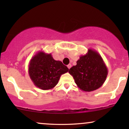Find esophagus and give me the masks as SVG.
<instances>
[{
    "label": "esophagus",
    "instance_id": "obj_1",
    "mask_svg": "<svg viewBox=\"0 0 129 129\" xmlns=\"http://www.w3.org/2000/svg\"><path fill=\"white\" fill-rule=\"evenodd\" d=\"M67 66H68V68L69 69H70V68H71V67H72V65H71V64H69Z\"/></svg>",
    "mask_w": 129,
    "mask_h": 129
}]
</instances>
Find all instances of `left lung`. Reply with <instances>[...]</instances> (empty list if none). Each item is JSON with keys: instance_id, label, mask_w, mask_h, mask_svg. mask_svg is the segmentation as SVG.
<instances>
[{"instance_id": "obj_1", "label": "left lung", "mask_w": 129, "mask_h": 129, "mask_svg": "<svg viewBox=\"0 0 129 129\" xmlns=\"http://www.w3.org/2000/svg\"><path fill=\"white\" fill-rule=\"evenodd\" d=\"M77 64L69 69L76 84L84 91H92L101 87L106 79L108 70L98 52L91 49L82 55Z\"/></svg>"}]
</instances>
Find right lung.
Wrapping results in <instances>:
<instances>
[{"label": "right lung", "instance_id": "add662e5", "mask_svg": "<svg viewBox=\"0 0 129 129\" xmlns=\"http://www.w3.org/2000/svg\"><path fill=\"white\" fill-rule=\"evenodd\" d=\"M68 71L61 61L55 60L51 53L42 51L31 57L28 69L30 78L35 85L44 90L55 87L61 75Z\"/></svg>", "mask_w": 129, "mask_h": 129}]
</instances>
